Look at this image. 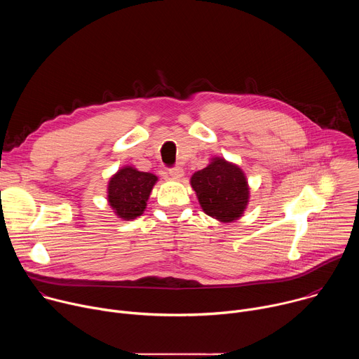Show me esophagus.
<instances>
[{
  "instance_id": "esophagus-1",
  "label": "esophagus",
  "mask_w": 359,
  "mask_h": 359,
  "mask_svg": "<svg viewBox=\"0 0 359 359\" xmlns=\"http://www.w3.org/2000/svg\"><path fill=\"white\" fill-rule=\"evenodd\" d=\"M169 175H170L175 180H180V179L183 177V175H184V170H183L182 168H172V169L169 170Z\"/></svg>"
}]
</instances>
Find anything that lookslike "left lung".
<instances>
[{
    "instance_id": "8db88e82",
    "label": "left lung",
    "mask_w": 359,
    "mask_h": 359,
    "mask_svg": "<svg viewBox=\"0 0 359 359\" xmlns=\"http://www.w3.org/2000/svg\"><path fill=\"white\" fill-rule=\"evenodd\" d=\"M203 212L223 223L241 217L248 203V184L243 170L223 158L196 172L190 179Z\"/></svg>"
}]
</instances>
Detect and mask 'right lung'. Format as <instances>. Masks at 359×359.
<instances>
[{
    "label": "right lung",
    "mask_w": 359,
    "mask_h": 359,
    "mask_svg": "<svg viewBox=\"0 0 359 359\" xmlns=\"http://www.w3.org/2000/svg\"><path fill=\"white\" fill-rule=\"evenodd\" d=\"M156 182L158 176L139 172L132 166H125L114 175L108 184V201L116 216L123 220L140 216Z\"/></svg>",
    "instance_id": "obj_1"
}]
</instances>
